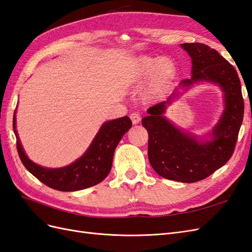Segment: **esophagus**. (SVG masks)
Wrapping results in <instances>:
<instances>
[{
  "mask_svg": "<svg viewBox=\"0 0 252 252\" xmlns=\"http://www.w3.org/2000/svg\"><path fill=\"white\" fill-rule=\"evenodd\" d=\"M130 118L133 122V125H137V124H139V121H140V115L137 114V113H132L130 115Z\"/></svg>",
  "mask_w": 252,
  "mask_h": 252,
  "instance_id": "esophagus-1",
  "label": "esophagus"
}]
</instances>
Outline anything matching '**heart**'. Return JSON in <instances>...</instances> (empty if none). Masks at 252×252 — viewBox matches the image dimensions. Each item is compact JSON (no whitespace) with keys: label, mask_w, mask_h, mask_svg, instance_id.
<instances>
[{"label":"heart","mask_w":252,"mask_h":252,"mask_svg":"<svg viewBox=\"0 0 252 252\" xmlns=\"http://www.w3.org/2000/svg\"><path fill=\"white\" fill-rule=\"evenodd\" d=\"M175 74L176 66L171 58L160 57L156 59L143 57L137 65L133 84L137 85L149 77L146 88V98L152 101L167 91L171 82L173 81Z\"/></svg>","instance_id":"obj_1"}]
</instances>
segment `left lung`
<instances>
[{"instance_id":"left-lung-1","label":"left lung","mask_w":252,"mask_h":252,"mask_svg":"<svg viewBox=\"0 0 252 252\" xmlns=\"http://www.w3.org/2000/svg\"><path fill=\"white\" fill-rule=\"evenodd\" d=\"M192 60L190 79L178 84L166 101L147 111L141 124L149 133L148 157L158 175L181 183H195L211 175L232 156L244 115L241 81L235 68L203 43L181 45ZM218 84L224 93V111L210 138L195 136L175 127L163 116L166 107L179 96V89L196 83Z\"/></svg>"}]
</instances>
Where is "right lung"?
Listing matches in <instances>:
<instances>
[{
	"mask_svg": "<svg viewBox=\"0 0 252 252\" xmlns=\"http://www.w3.org/2000/svg\"><path fill=\"white\" fill-rule=\"evenodd\" d=\"M16 112L17 109L13 115V132L21 161L40 182L59 191H79L101 183L111 171L115 149L122 136L132 127V121L127 116L106 121L80 158L63 168H45L34 163L26 155L16 128Z\"/></svg>",
	"mask_w": 252,
	"mask_h": 252,
	"instance_id": "obj_1",
	"label": "right lung"
}]
</instances>
